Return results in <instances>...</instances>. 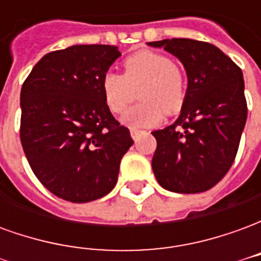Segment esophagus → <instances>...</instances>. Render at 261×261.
<instances>
[{
    "label": "esophagus",
    "mask_w": 261,
    "mask_h": 261,
    "mask_svg": "<svg viewBox=\"0 0 261 261\" xmlns=\"http://www.w3.org/2000/svg\"><path fill=\"white\" fill-rule=\"evenodd\" d=\"M141 133L142 131L137 130V128H131L130 130V134H131V137H133V140H134V141H137V140H138V137L141 136Z\"/></svg>",
    "instance_id": "esophagus-1"
}]
</instances>
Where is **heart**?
I'll return each mask as SVG.
<instances>
[{
    "instance_id": "b5f03b06",
    "label": "heart",
    "mask_w": 261,
    "mask_h": 261,
    "mask_svg": "<svg viewBox=\"0 0 261 261\" xmlns=\"http://www.w3.org/2000/svg\"><path fill=\"white\" fill-rule=\"evenodd\" d=\"M185 71L158 51L144 50L123 63V75L108 72L102 91L106 105L113 113H123L138 89L141 102L123 116V123L133 128H148L159 124L168 114L177 113L186 97Z\"/></svg>"
}]
</instances>
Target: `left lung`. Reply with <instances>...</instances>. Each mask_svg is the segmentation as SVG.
Instances as JSON below:
<instances>
[{"instance_id":"8db88e82","label":"left lung","mask_w":261,"mask_h":261,"mask_svg":"<svg viewBox=\"0 0 261 261\" xmlns=\"http://www.w3.org/2000/svg\"><path fill=\"white\" fill-rule=\"evenodd\" d=\"M148 44L180 60L189 81L180 116L152 133L155 177L169 192H207L230 169L245 128L242 69L211 43L165 39Z\"/></svg>"}]
</instances>
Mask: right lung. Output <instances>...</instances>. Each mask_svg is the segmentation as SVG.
<instances>
[{
  "instance_id": "add662e5",
  "label": "right lung",
  "mask_w": 261,
  "mask_h": 261,
  "mask_svg": "<svg viewBox=\"0 0 261 261\" xmlns=\"http://www.w3.org/2000/svg\"><path fill=\"white\" fill-rule=\"evenodd\" d=\"M120 56L108 44L51 51L22 85L23 152L40 183L63 200L89 202L112 192L134 142L103 97V76Z\"/></svg>"
}]
</instances>
